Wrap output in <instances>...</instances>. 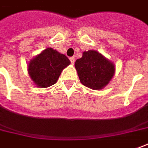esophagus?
<instances>
[{
    "label": "esophagus",
    "instance_id": "obj_1",
    "mask_svg": "<svg viewBox=\"0 0 148 148\" xmlns=\"http://www.w3.org/2000/svg\"><path fill=\"white\" fill-rule=\"evenodd\" d=\"M70 62H71V64H74V61H75V58H74V57H70Z\"/></svg>",
    "mask_w": 148,
    "mask_h": 148
}]
</instances>
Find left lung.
Instances as JSON below:
<instances>
[{"label": "left lung", "mask_w": 148, "mask_h": 148, "mask_svg": "<svg viewBox=\"0 0 148 148\" xmlns=\"http://www.w3.org/2000/svg\"><path fill=\"white\" fill-rule=\"evenodd\" d=\"M74 66L81 83L93 90L103 89L115 73L114 64L95 50L83 52Z\"/></svg>", "instance_id": "1"}]
</instances>
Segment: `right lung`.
Returning <instances> with one entry per match:
<instances>
[{"mask_svg": "<svg viewBox=\"0 0 148 148\" xmlns=\"http://www.w3.org/2000/svg\"><path fill=\"white\" fill-rule=\"evenodd\" d=\"M70 64L66 55L48 48L30 61L28 74L36 87L46 88L57 82L61 71Z\"/></svg>", "mask_w": 148, "mask_h": 148, "instance_id": "obj_1", "label": "right lung"}]
</instances>
